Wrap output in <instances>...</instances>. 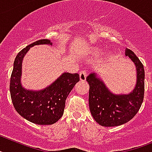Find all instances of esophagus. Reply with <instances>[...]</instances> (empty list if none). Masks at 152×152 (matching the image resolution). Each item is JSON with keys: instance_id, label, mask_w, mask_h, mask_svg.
<instances>
[{"instance_id": "1", "label": "esophagus", "mask_w": 152, "mask_h": 152, "mask_svg": "<svg viewBox=\"0 0 152 152\" xmlns=\"http://www.w3.org/2000/svg\"><path fill=\"white\" fill-rule=\"evenodd\" d=\"M79 77H80V80L81 81H85L86 80V77H87V73L85 71H81L79 73Z\"/></svg>"}]
</instances>
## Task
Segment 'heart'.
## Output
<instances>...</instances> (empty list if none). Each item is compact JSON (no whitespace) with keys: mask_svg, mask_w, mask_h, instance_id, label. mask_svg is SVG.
Returning <instances> with one entry per match:
<instances>
[{"mask_svg":"<svg viewBox=\"0 0 152 152\" xmlns=\"http://www.w3.org/2000/svg\"><path fill=\"white\" fill-rule=\"evenodd\" d=\"M100 52H101V49L99 48V47H92V48L91 49V54L97 55L99 54ZM111 55H112V52H111V51H108V52L106 53V56H110Z\"/></svg>","mask_w":152,"mask_h":152,"instance_id":"obj_1","label":"heart"}]
</instances>
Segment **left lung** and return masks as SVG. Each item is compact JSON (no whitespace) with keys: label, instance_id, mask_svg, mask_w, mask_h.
Listing matches in <instances>:
<instances>
[{"label":"left lung","instance_id":"left-lung-1","mask_svg":"<svg viewBox=\"0 0 152 152\" xmlns=\"http://www.w3.org/2000/svg\"><path fill=\"white\" fill-rule=\"evenodd\" d=\"M128 56L135 64L137 83L134 89L127 95H115L108 89L96 73L90 74L86 81L89 85L88 102L94 120L103 126H116L130 121L138 112L145 94V70L142 63L134 53L126 49Z\"/></svg>","mask_w":152,"mask_h":152}]
</instances>
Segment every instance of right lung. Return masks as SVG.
<instances>
[{"instance_id":"obj_1","label":"right lung","mask_w":152,"mask_h":152,"mask_svg":"<svg viewBox=\"0 0 152 152\" xmlns=\"http://www.w3.org/2000/svg\"><path fill=\"white\" fill-rule=\"evenodd\" d=\"M42 44L52 45V42L49 39L38 40L18 53L11 76L10 93L14 107L22 117L39 125H50L61 118L66 99L80 78L78 74L64 73L44 89H25L21 84L23 57L31 47Z\"/></svg>"}]
</instances>
